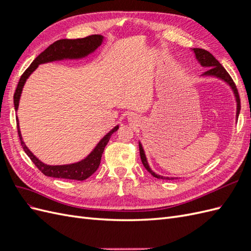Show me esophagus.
<instances>
[{"instance_id":"esophagus-1","label":"esophagus","mask_w":251,"mask_h":251,"mask_svg":"<svg viewBox=\"0 0 251 251\" xmlns=\"http://www.w3.org/2000/svg\"><path fill=\"white\" fill-rule=\"evenodd\" d=\"M130 119H131V120H134V119H135V118H134V116H132V115H131V117H130Z\"/></svg>"}]
</instances>
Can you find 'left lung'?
Wrapping results in <instances>:
<instances>
[{"mask_svg":"<svg viewBox=\"0 0 251 251\" xmlns=\"http://www.w3.org/2000/svg\"><path fill=\"white\" fill-rule=\"evenodd\" d=\"M195 54H196V58L199 60V63L201 64V66L203 67H206L208 68L207 71H205L203 75H208V76H216L218 78H221L224 81H226L228 85L230 86V88L232 89L234 96H235V100H237V118L239 117V114H240V110H241V104H240V96L238 93V89L235 87V83L233 82L232 78L230 77V75L228 74L224 67L220 64L218 60L215 58V56L209 53L208 51L204 50V49H200V48H194L193 49ZM139 151H140V158H141V161L144 168L147 169V171L151 175V176H154L157 179H166V180H174V178H170V177H163L160 176V175H157L155 174L153 171L151 170V168L149 166V163L147 161V157L146 154H144V151L142 149V146L139 143Z\"/></svg>","mask_w":251,"mask_h":251,"instance_id":"obj_1","label":"left lung"}]
</instances>
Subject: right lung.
<instances>
[{"mask_svg":"<svg viewBox=\"0 0 251 251\" xmlns=\"http://www.w3.org/2000/svg\"><path fill=\"white\" fill-rule=\"evenodd\" d=\"M102 40H103L102 35L93 34V35L83 37V39L58 40L53 44H51L46 50H44L41 54L33 60L32 64L27 68L26 71L22 74V76L18 83V87L16 89V92H14V95H13L14 109L18 110L23 87H24L27 78L29 77V75L36 69L37 66L45 63L54 62V60L85 57L100 47L102 43ZM17 126H18L19 137H20L23 149H24L25 153L28 155V157L31 159V161L35 164L36 168L39 169L45 176L53 177V178L78 180V181H82L89 178L91 175L94 174L97 171L98 166L100 164L101 156L105 146L108 144L112 134L118 130V126H116L113 130H111L107 135H105L100 142H98L96 148L91 151V154L88 157H86L83 160L77 163L67 164V165H47L43 163L42 161H40L39 159H37L31 151H29V149L26 147L25 142L23 141L18 118H17Z\"/></svg>","mask_w":251,"mask_h":251,"instance_id":"1","label":"right lung"}]
</instances>
